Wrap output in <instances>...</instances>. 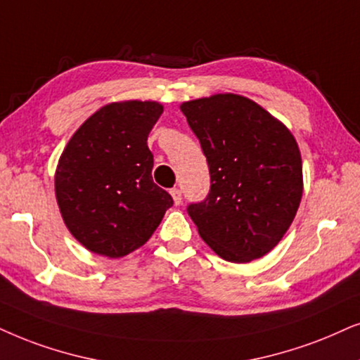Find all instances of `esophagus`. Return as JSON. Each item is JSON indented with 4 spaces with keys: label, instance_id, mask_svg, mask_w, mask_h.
Instances as JSON below:
<instances>
[{
    "label": "esophagus",
    "instance_id": "esophagus-1",
    "mask_svg": "<svg viewBox=\"0 0 360 360\" xmlns=\"http://www.w3.org/2000/svg\"><path fill=\"white\" fill-rule=\"evenodd\" d=\"M171 195H172V199H174L176 206H179L181 201H183V193H181V189L179 188H172Z\"/></svg>",
    "mask_w": 360,
    "mask_h": 360
}]
</instances>
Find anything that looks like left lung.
<instances>
[{
	"instance_id": "8db88e82",
	"label": "left lung",
	"mask_w": 360,
	"mask_h": 360,
	"mask_svg": "<svg viewBox=\"0 0 360 360\" xmlns=\"http://www.w3.org/2000/svg\"><path fill=\"white\" fill-rule=\"evenodd\" d=\"M207 159L211 188L188 214L217 256L251 262L279 244L302 198L294 136L251 99L214 94L181 104Z\"/></svg>"
}]
</instances>
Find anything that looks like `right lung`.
Instances as JSON below:
<instances>
[{
	"instance_id": "add662e5",
	"label": "right lung",
	"mask_w": 360,
	"mask_h": 360,
	"mask_svg": "<svg viewBox=\"0 0 360 360\" xmlns=\"http://www.w3.org/2000/svg\"><path fill=\"white\" fill-rule=\"evenodd\" d=\"M161 115L154 101L108 104L84 121L61 154L54 179L59 211L91 252H133L174 204L151 176L148 136Z\"/></svg>"
}]
</instances>
